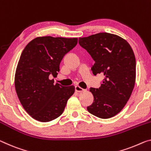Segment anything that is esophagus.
Here are the masks:
<instances>
[{"label": "esophagus", "mask_w": 151, "mask_h": 151, "mask_svg": "<svg viewBox=\"0 0 151 151\" xmlns=\"http://www.w3.org/2000/svg\"><path fill=\"white\" fill-rule=\"evenodd\" d=\"M75 90H76V91H77V92H82V91H83V90L82 88H81L80 86H75Z\"/></svg>", "instance_id": "34e87169"}]
</instances>
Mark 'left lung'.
I'll return each instance as SVG.
<instances>
[{
	"label": "left lung",
	"instance_id": "left-lung-1",
	"mask_svg": "<svg viewBox=\"0 0 151 151\" xmlns=\"http://www.w3.org/2000/svg\"><path fill=\"white\" fill-rule=\"evenodd\" d=\"M79 44L95 61L91 70L105 78L99 88H90L94 102L87 107L101 119L121 111L133 91L136 81V59L132 47L119 36L103 32L79 38Z\"/></svg>",
	"mask_w": 151,
	"mask_h": 151
}]
</instances>
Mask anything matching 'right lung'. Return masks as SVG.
Wrapping results in <instances>:
<instances>
[{"instance_id":"1","label":"right lung","mask_w":151,"mask_h":151,"mask_svg":"<svg viewBox=\"0 0 151 151\" xmlns=\"http://www.w3.org/2000/svg\"><path fill=\"white\" fill-rule=\"evenodd\" d=\"M78 38L38 37L27 44L21 55L15 76L17 96L25 111L34 119L48 122L61 115L74 86L54 84L65 55L73 48Z\"/></svg>"}]
</instances>
